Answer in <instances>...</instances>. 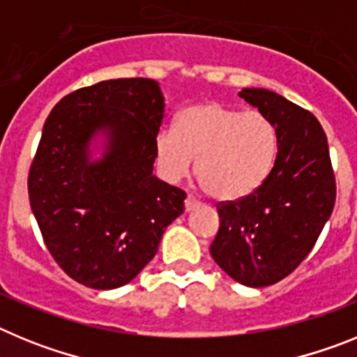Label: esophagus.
Returning a JSON list of instances; mask_svg holds the SVG:
<instances>
[{"label": "esophagus", "instance_id": "1", "mask_svg": "<svg viewBox=\"0 0 357 357\" xmlns=\"http://www.w3.org/2000/svg\"><path fill=\"white\" fill-rule=\"evenodd\" d=\"M184 206H185V211H188V213H191V211H195L197 207H200V202L193 197H188L184 202Z\"/></svg>", "mask_w": 357, "mask_h": 357}]
</instances>
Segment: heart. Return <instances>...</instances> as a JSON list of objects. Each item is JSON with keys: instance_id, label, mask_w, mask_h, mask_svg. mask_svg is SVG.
I'll return each mask as SVG.
<instances>
[{"instance_id": "heart-1", "label": "heart", "mask_w": 357, "mask_h": 357, "mask_svg": "<svg viewBox=\"0 0 357 357\" xmlns=\"http://www.w3.org/2000/svg\"><path fill=\"white\" fill-rule=\"evenodd\" d=\"M277 151L275 128L257 110L239 112L222 102L189 107L176 128L155 134V155L162 175L178 182L191 173L197 157L202 188L216 200L245 198L263 184Z\"/></svg>"}]
</instances>
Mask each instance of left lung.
Listing matches in <instances>:
<instances>
[{"label":"left lung","mask_w":357,"mask_h":357,"mask_svg":"<svg viewBox=\"0 0 357 357\" xmlns=\"http://www.w3.org/2000/svg\"><path fill=\"white\" fill-rule=\"evenodd\" d=\"M239 96L273 125L277 157L254 193L218 207L211 255L236 282L263 288L311 252L333 213L336 184L327 137L311 112L268 89L245 87Z\"/></svg>","instance_id":"1"}]
</instances>
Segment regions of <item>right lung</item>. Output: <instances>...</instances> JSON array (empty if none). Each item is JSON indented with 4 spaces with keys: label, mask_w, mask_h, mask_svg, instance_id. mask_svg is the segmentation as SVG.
Returning a JSON list of instances; mask_svg holds the SVG:
<instances>
[{
    "label": "right lung",
    "mask_w": 357,
    "mask_h": 357,
    "mask_svg": "<svg viewBox=\"0 0 357 357\" xmlns=\"http://www.w3.org/2000/svg\"><path fill=\"white\" fill-rule=\"evenodd\" d=\"M159 82L118 78L53 107L28 176L31 213L59 266L114 289L153 259L185 193L153 175L164 118Z\"/></svg>",
    "instance_id": "obj_1"
}]
</instances>
